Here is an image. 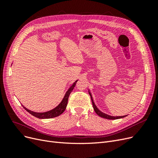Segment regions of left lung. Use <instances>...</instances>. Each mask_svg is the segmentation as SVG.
Masks as SVG:
<instances>
[{"label": "left lung", "instance_id": "left-lung-1", "mask_svg": "<svg viewBox=\"0 0 158 158\" xmlns=\"http://www.w3.org/2000/svg\"><path fill=\"white\" fill-rule=\"evenodd\" d=\"M88 92H89V94L90 95L91 97V99H92V105H93V107H94V109L95 112L96 113L98 114V115H99V117H103L104 118H107V119H110V120H114V119H118V118H123V117H125L127 115H124V116H118V117H114V116H111V115H109V114H106L104 113L103 112H102L100 110L98 109V108L97 107V106H95V104L94 103V102L93 100V98H92V94H91L89 90H88Z\"/></svg>", "mask_w": 158, "mask_h": 158}]
</instances>
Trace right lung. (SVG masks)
<instances>
[{
	"mask_svg": "<svg viewBox=\"0 0 158 158\" xmlns=\"http://www.w3.org/2000/svg\"><path fill=\"white\" fill-rule=\"evenodd\" d=\"M78 80L75 81V82L73 84V85L69 88V89L67 90V92H66L63 98V99H62L61 102L56 107H55L54 109H52L49 111H46V112H44V113H37V112H34L30 111V110L27 109L26 107H25L23 106V107L24 108L27 112H29L31 114H32L33 116H34L37 118H54L56 117L59 116L60 114H61L63 113L64 110L66 109V106H67L68 103V99H69V97L70 94V93L73 92V90L74 89V88L75 87L76 84Z\"/></svg>",
	"mask_w": 158,
	"mask_h": 158,
	"instance_id": "add662e5",
	"label": "right lung"
}]
</instances>
